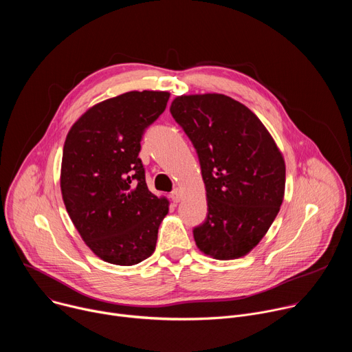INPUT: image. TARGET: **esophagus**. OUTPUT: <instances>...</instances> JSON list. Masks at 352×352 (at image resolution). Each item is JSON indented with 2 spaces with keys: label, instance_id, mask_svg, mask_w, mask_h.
<instances>
[{
  "label": "esophagus",
  "instance_id": "obj_1",
  "mask_svg": "<svg viewBox=\"0 0 352 352\" xmlns=\"http://www.w3.org/2000/svg\"><path fill=\"white\" fill-rule=\"evenodd\" d=\"M170 197H171V200L174 204H178L179 200H181V197H182V193H181V190L177 188V189H174L171 193H170Z\"/></svg>",
  "mask_w": 352,
  "mask_h": 352
}]
</instances>
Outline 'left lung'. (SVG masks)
I'll list each match as a JSON object with an SVG mask.
<instances>
[{"instance_id": "8db88e82", "label": "left lung", "mask_w": 352, "mask_h": 352, "mask_svg": "<svg viewBox=\"0 0 352 352\" xmlns=\"http://www.w3.org/2000/svg\"><path fill=\"white\" fill-rule=\"evenodd\" d=\"M170 113L196 148L208 216L193 228L204 254L245 256L265 236L284 197L285 164L261 120L217 93L179 96Z\"/></svg>"}]
</instances>
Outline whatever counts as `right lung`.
<instances>
[{"label": "right lung", "instance_id": "add662e5", "mask_svg": "<svg viewBox=\"0 0 352 352\" xmlns=\"http://www.w3.org/2000/svg\"><path fill=\"white\" fill-rule=\"evenodd\" d=\"M168 91H128L89 109L65 139L61 192L82 239L109 263L132 266L155 252L168 200L147 189L139 159L147 126Z\"/></svg>", "mask_w": 352, "mask_h": 352}]
</instances>
